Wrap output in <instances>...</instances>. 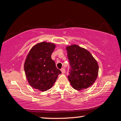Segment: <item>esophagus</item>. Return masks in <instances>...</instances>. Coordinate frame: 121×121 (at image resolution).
<instances>
[{"label": "esophagus", "mask_w": 121, "mask_h": 121, "mask_svg": "<svg viewBox=\"0 0 121 121\" xmlns=\"http://www.w3.org/2000/svg\"><path fill=\"white\" fill-rule=\"evenodd\" d=\"M61 73H65V69L64 68H62L61 69Z\"/></svg>", "instance_id": "obj_1"}]
</instances>
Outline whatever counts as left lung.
<instances>
[{"label": "left lung", "mask_w": 121, "mask_h": 121, "mask_svg": "<svg viewBox=\"0 0 121 121\" xmlns=\"http://www.w3.org/2000/svg\"><path fill=\"white\" fill-rule=\"evenodd\" d=\"M70 65L68 78L76 90H83L93 84L98 77L99 65L89 51L77 45L66 47Z\"/></svg>", "instance_id": "1"}]
</instances>
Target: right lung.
<instances>
[{
	"label": "right lung",
	"mask_w": 121,
	"mask_h": 121,
	"mask_svg": "<svg viewBox=\"0 0 121 121\" xmlns=\"http://www.w3.org/2000/svg\"><path fill=\"white\" fill-rule=\"evenodd\" d=\"M56 45L41 42L34 46L26 56L24 69L30 86L40 91L51 89L61 71L51 58Z\"/></svg>",
	"instance_id": "1"
}]
</instances>
